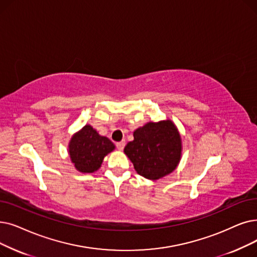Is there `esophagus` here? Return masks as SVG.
Returning <instances> with one entry per match:
<instances>
[{
  "label": "esophagus",
  "mask_w": 257,
  "mask_h": 257,
  "mask_svg": "<svg viewBox=\"0 0 257 257\" xmlns=\"http://www.w3.org/2000/svg\"><path fill=\"white\" fill-rule=\"evenodd\" d=\"M125 141H120V142H117L116 143V147H117V149L118 150H122L124 149V147H125Z\"/></svg>",
  "instance_id": "esophagus-1"
}]
</instances>
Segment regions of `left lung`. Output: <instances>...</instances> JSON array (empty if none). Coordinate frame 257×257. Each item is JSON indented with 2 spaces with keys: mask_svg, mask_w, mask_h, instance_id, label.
Listing matches in <instances>:
<instances>
[{
  "mask_svg": "<svg viewBox=\"0 0 257 257\" xmlns=\"http://www.w3.org/2000/svg\"><path fill=\"white\" fill-rule=\"evenodd\" d=\"M124 148L136 171L150 181L172 173L182 159V138L171 119L148 121L133 132Z\"/></svg>",
  "mask_w": 257,
  "mask_h": 257,
  "instance_id": "obj_1",
  "label": "left lung"
}]
</instances>
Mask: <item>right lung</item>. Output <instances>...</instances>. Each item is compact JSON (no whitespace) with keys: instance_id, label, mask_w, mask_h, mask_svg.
<instances>
[{"instance_id":"obj_1","label":"right lung","mask_w":257,"mask_h":257,"mask_svg":"<svg viewBox=\"0 0 257 257\" xmlns=\"http://www.w3.org/2000/svg\"><path fill=\"white\" fill-rule=\"evenodd\" d=\"M114 149L112 142L98 135L89 124L75 132L68 144L70 161L74 168L81 173H92L98 170L105 156Z\"/></svg>"}]
</instances>
